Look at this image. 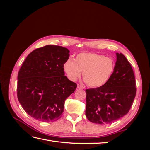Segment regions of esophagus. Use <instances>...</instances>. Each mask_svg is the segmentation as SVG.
<instances>
[{
    "label": "esophagus",
    "mask_w": 150,
    "mask_h": 150,
    "mask_svg": "<svg viewBox=\"0 0 150 150\" xmlns=\"http://www.w3.org/2000/svg\"><path fill=\"white\" fill-rule=\"evenodd\" d=\"M78 89H84V88L83 87V86H81V85H79V84H78Z\"/></svg>",
    "instance_id": "34e87169"
}]
</instances>
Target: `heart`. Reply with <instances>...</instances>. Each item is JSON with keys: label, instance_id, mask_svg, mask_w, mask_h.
Masks as SVG:
<instances>
[{"label": "heart", "instance_id": "1", "mask_svg": "<svg viewBox=\"0 0 150 150\" xmlns=\"http://www.w3.org/2000/svg\"><path fill=\"white\" fill-rule=\"evenodd\" d=\"M64 70L68 78L74 81L83 72V79L89 87L98 88L105 84L112 76L115 63L111 58L94 53H80L74 61L67 59Z\"/></svg>", "mask_w": 150, "mask_h": 150}]
</instances>
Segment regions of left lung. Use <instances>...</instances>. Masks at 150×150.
<instances>
[{
  "label": "left lung",
  "mask_w": 150,
  "mask_h": 150,
  "mask_svg": "<svg viewBox=\"0 0 150 150\" xmlns=\"http://www.w3.org/2000/svg\"><path fill=\"white\" fill-rule=\"evenodd\" d=\"M115 71L100 87L86 90V116L94 123L107 125L128 114L137 93L133 68L126 57L116 53Z\"/></svg>",
  "instance_id": "1"
}]
</instances>
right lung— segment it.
Here are the masks:
<instances>
[{
	"label": "right lung",
	"instance_id": "1",
	"mask_svg": "<svg viewBox=\"0 0 150 150\" xmlns=\"http://www.w3.org/2000/svg\"><path fill=\"white\" fill-rule=\"evenodd\" d=\"M69 51L47 45L31 52L17 76V94L22 107L33 118L55 121L61 117L66 98L77 84L64 76V62Z\"/></svg>",
	"mask_w": 150,
	"mask_h": 150
}]
</instances>
